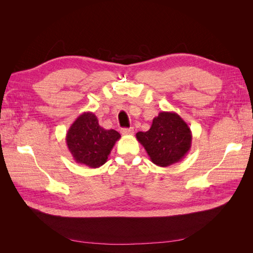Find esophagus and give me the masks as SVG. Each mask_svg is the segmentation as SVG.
<instances>
[{
	"label": "esophagus",
	"mask_w": 253,
	"mask_h": 253,
	"mask_svg": "<svg viewBox=\"0 0 253 253\" xmlns=\"http://www.w3.org/2000/svg\"><path fill=\"white\" fill-rule=\"evenodd\" d=\"M121 134L122 135H133L134 134V128L129 127V128H121Z\"/></svg>",
	"instance_id": "34e87169"
}]
</instances>
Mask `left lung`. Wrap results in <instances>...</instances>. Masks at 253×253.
I'll list each match as a JSON object with an SVG mask.
<instances>
[{
  "label": "left lung",
  "instance_id": "1",
  "mask_svg": "<svg viewBox=\"0 0 253 253\" xmlns=\"http://www.w3.org/2000/svg\"><path fill=\"white\" fill-rule=\"evenodd\" d=\"M153 164L169 167L179 163L191 149L192 133L187 122L175 112H160L147 132L136 134Z\"/></svg>",
  "mask_w": 253,
  "mask_h": 253
}]
</instances>
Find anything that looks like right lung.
<instances>
[{"label": "right lung", "mask_w": 253, "mask_h": 253, "mask_svg": "<svg viewBox=\"0 0 253 253\" xmlns=\"http://www.w3.org/2000/svg\"><path fill=\"white\" fill-rule=\"evenodd\" d=\"M120 137L115 129H105L99 126L94 113L84 112L68 128L66 145L76 163L95 169L106 163Z\"/></svg>", "instance_id": "obj_1"}]
</instances>
